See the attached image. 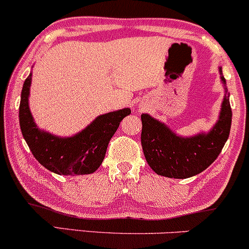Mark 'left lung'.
Returning <instances> with one entry per match:
<instances>
[{"mask_svg":"<svg viewBox=\"0 0 249 249\" xmlns=\"http://www.w3.org/2000/svg\"><path fill=\"white\" fill-rule=\"evenodd\" d=\"M225 95L218 121L208 132L182 137L148 113L142 115V146L147 164L157 174L186 179L201 173L218 158L230 136L232 110L226 79L219 67Z\"/></svg>","mask_w":249,"mask_h":249,"instance_id":"8db88e82","label":"left lung"}]
</instances>
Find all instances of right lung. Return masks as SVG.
I'll return each instance as SVG.
<instances>
[{
  "label": "right lung",
  "mask_w": 249,
  "mask_h": 249,
  "mask_svg": "<svg viewBox=\"0 0 249 249\" xmlns=\"http://www.w3.org/2000/svg\"><path fill=\"white\" fill-rule=\"evenodd\" d=\"M31 76L24 81L19 103V126L24 141L37 161L59 176L90 174L102 165L108 142L112 138L130 107L96 117L78 133L61 137L41 130L30 112Z\"/></svg>",
  "instance_id": "obj_1"
}]
</instances>
